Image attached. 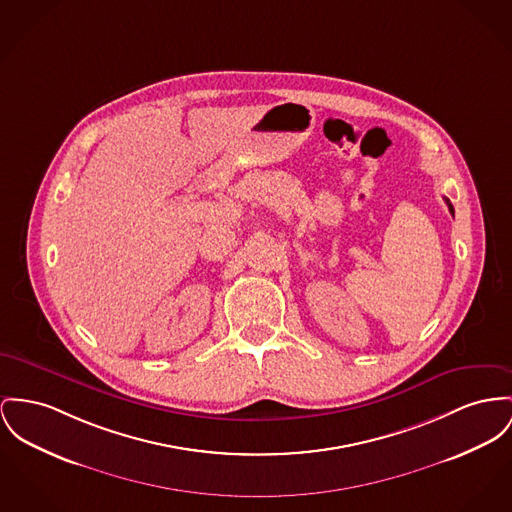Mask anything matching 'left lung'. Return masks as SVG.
<instances>
[{"instance_id": "left-lung-1", "label": "left lung", "mask_w": 512, "mask_h": 512, "mask_svg": "<svg viewBox=\"0 0 512 512\" xmlns=\"http://www.w3.org/2000/svg\"><path fill=\"white\" fill-rule=\"evenodd\" d=\"M444 202H446V205H448V211H450V213H452V215H454V207H452V204H450V202H448V200H446V198H444Z\"/></svg>"}]
</instances>
